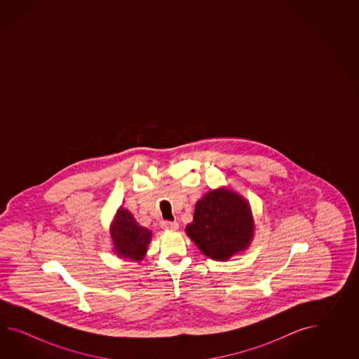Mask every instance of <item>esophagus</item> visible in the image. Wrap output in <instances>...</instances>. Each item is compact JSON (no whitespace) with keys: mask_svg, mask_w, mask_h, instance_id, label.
Wrapping results in <instances>:
<instances>
[{"mask_svg":"<svg viewBox=\"0 0 359 359\" xmlns=\"http://www.w3.org/2000/svg\"><path fill=\"white\" fill-rule=\"evenodd\" d=\"M161 227L163 229H169V231H176L178 229L177 222L163 221L161 222Z\"/></svg>","mask_w":359,"mask_h":359,"instance_id":"34e87169","label":"esophagus"}]
</instances>
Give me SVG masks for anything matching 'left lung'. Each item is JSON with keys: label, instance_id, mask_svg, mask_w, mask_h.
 <instances>
[{"label": "left lung", "instance_id": "obj_1", "mask_svg": "<svg viewBox=\"0 0 359 359\" xmlns=\"http://www.w3.org/2000/svg\"><path fill=\"white\" fill-rule=\"evenodd\" d=\"M254 231L250 206L226 189L210 191L195 205L194 221L186 227L198 249L214 260H227L245 250Z\"/></svg>", "mask_w": 359, "mask_h": 359}]
</instances>
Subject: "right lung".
Segmentation results:
<instances>
[{"instance_id": "obj_1", "label": "right lung", "mask_w": 359, "mask_h": 359, "mask_svg": "<svg viewBox=\"0 0 359 359\" xmlns=\"http://www.w3.org/2000/svg\"><path fill=\"white\" fill-rule=\"evenodd\" d=\"M110 235L119 257L140 262L145 257L151 231L140 226L128 210L121 208L115 215Z\"/></svg>"}]
</instances>
